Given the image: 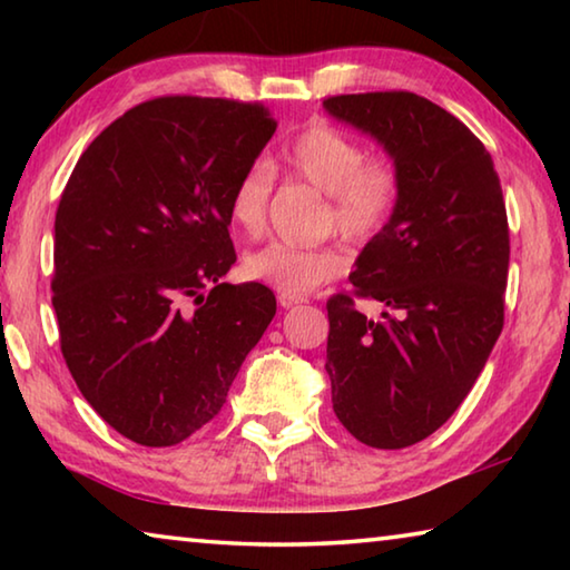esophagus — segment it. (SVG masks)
Returning <instances> with one entry per match:
<instances>
[{"label":"esophagus","mask_w":570,"mask_h":570,"mask_svg":"<svg viewBox=\"0 0 570 570\" xmlns=\"http://www.w3.org/2000/svg\"><path fill=\"white\" fill-rule=\"evenodd\" d=\"M278 304H282L284 308H292V306H298V304H306L304 296H292V294H278Z\"/></svg>","instance_id":"obj_1"}]
</instances>
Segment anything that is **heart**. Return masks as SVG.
Instances as JSON below:
<instances>
[{
	"label": "heart",
	"instance_id": "obj_1",
	"mask_svg": "<svg viewBox=\"0 0 570 570\" xmlns=\"http://www.w3.org/2000/svg\"><path fill=\"white\" fill-rule=\"evenodd\" d=\"M276 166L288 178L306 183L330 198L324 226L344 238L364 244L380 236L400 206L402 173L387 156L366 158L354 135L330 122H312L278 150ZM274 176L264 163L240 173L228 196V218L248 238L262 236L272 200ZM346 256L340 246L268 244L244 258V272L254 282L282 294H306L340 276Z\"/></svg>",
	"mask_w": 570,
	"mask_h": 570
}]
</instances>
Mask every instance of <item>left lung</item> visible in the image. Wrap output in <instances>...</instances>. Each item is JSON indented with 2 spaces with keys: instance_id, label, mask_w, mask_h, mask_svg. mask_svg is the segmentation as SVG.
I'll use <instances>...</instances> for the list:
<instances>
[{
  "instance_id": "1",
  "label": "left lung",
  "mask_w": 570,
  "mask_h": 570,
  "mask_svg": "<svg viewBox=\"0 0 570 570\" xmlns=\"http://www.w3.org/2000/svg\"><path fill=\"white\" fill-rule=\"evenodd\" d=\"M402 173L392 220L356 258L350 294L326 302V374L340 422L364 445L400 450L442 428L503 332L510 234L500 178L465 122L414 92L326 98ZM354 297L389 306L374 323Z\"/></svg>"
}]
</instances>
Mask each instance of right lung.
<instances>
[{
  "instance_id": "add662e5",
  "label": "right lung",
  "mask_w": 570,
  "mask_h": 570,
  "mask_svg": "<svg viewBox=\"0 0 570 570\" xmlns=\"http://www.w3.org/2000/svg\"><path fill=\"white\" fill-rule=\"evenodd\" d=\"M264 105L168 95L110 122L55 216L52 306L72 380L146 448L178 445L224 407L276 314L236 264L228 196L272 140Z\"/></svg>"
}]
</instances>
